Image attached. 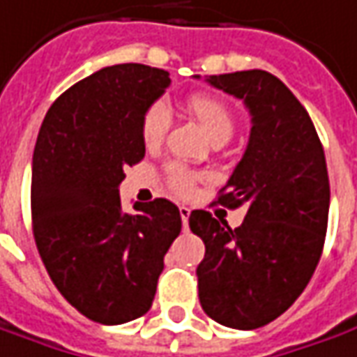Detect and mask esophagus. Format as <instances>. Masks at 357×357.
<instances>
[{
	"mask_svg": "<svg viewBox=\"0 0 357 357\" xmlns=\"http://www.w3.org/2000/svg\"><path fill=\"white\" fill-rule=\"evenodd\" d=\"M179 215H181V222H183V230H188L189 215H191V211H189L188 207H179Z\"/></svg>",
	"mask_w": 357,
	"mask_h": 357,
	"instance_id": "esophagus-1",
	"label": "esophagus"
}]
</instances>
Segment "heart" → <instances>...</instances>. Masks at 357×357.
<instances>
[{
  "instance_id": "b5f03b06",
  "label": "heart",
  "mask_w": 357,
  "mask_h": 357,
  "mask_svg": "<svg viewBox=\"0 0 357 357\" xmlns=\"http://www.w3.org/2000/svg\"><path fill=\"white\" fill-rule=\"evenodd\" d=\"M185 109L207 132L213 142H227L234 132V115L219 97L209 93H193L185 101ZM169 128V113L162 103H154L140 119V138L146 148H158ZM193 176L188 169L174 166L168 169V185L178 195H189L193 191Z\"/></svg>"
}]
</instances>
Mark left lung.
Segmentation results:
<instances>
[{
    "label": "left lung",
    "mask_w": 357,
    "mask_h": 357,
    "mask_svg": "<svg viewBox=\"0 0 357 357\" xmlns=\"http://www.w3.org/2000/svg\"><path fill=\"white\" fill-rule=\"evenodd\" d=\"M207 82L244 101L252 130L217 199L246 209L242 225L232 230L209 211L189 215V229L205 242L199 301L222 326L254 331L289 309L321 260L331 207L326 160L307 109L280 77L246 70Z\"/></svg>",
    "instance_id": "8db88e82"
}]
</instances>
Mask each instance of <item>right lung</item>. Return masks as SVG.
Returning a JSON list of instances; mask_svg holds the SVG:
<instances>
[{"instance_id":"right-lung-1","label":"right lung","mask_w":357,"mask_h":357,"mask_svg":"<svg viewBox=\"0 0 357 357\" xmlns=\"http://www.w3.org/2000/svg\"><path fill=\"white\" fill-rule=\"evenodd\" d=\"M169 74L117 64L58 97L33 154L31 215L38 254L64 299L89 321L123 324L152 307L164 256L181 230L168 199L123 213L125 168L144 158L140 119Z\"/></svg>"}]
</instances>
